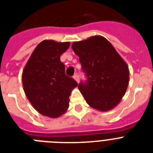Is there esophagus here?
Returning a JSON list of instances; mask_svg holds the SVG:
<instances>
[{
    "label": "esophagus",
    "instance_id": "obj_1",
    "mask_svg": "<svg viewBox=\"0 0 153 153\" xmlns=\"http://www.w3.org/2000/svg\"><path fill=\"white\" fill-rule=\"evenodd\" d=\"M74 79H75L76 81L77 82V83H79V76H78L77 74H75V75L74 76Z\"/></svg>",
    "mask_w": 153,
    "mask_h": 153
}]
</instances>
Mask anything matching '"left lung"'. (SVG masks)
<instances>
[{
    "instance_id": "obj_1",
    "label": "left lung",
    "mask_w": 153,
    "mask_h": 153,
    "mask_svg": "<svg viewBox=\"0 0 153 153\" xmlns=\"http://www.w3.org/2000/svg\"><path fill=\"white\" fill-rule=\"evenodd\" d=\"M87 81L78 85L91 107L101 112L113 109L121 101L129 84V69L107 39L92 36L73 43Z\"/></svg>"
}]
</instances>
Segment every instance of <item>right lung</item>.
<instances>
[{"mask_svg":"<svg viewBox=\"0 0 153 153\" xmlns=\"http://www.w3.org/2000/svg\"><path fill=\"white\" fill-rule=\"evenodd\" d=\"M69 42L41 41L30 55L23 69L22 85L26 97L39 113L58 118L69 108L72 90L78 84L65 75L60 56Z\"/></svg>","mask_w":153,"mask_h":153,"instance_id":"1","label":"right lung"}]
</instances>
